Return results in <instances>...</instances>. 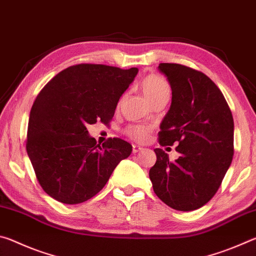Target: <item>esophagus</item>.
Returning a JSON list of instances; mask_svg holds the SVG:
<instances>
[{
    "mask_svg": "<svg viewBox=\"0 0 256 256\" xmlns=\"http://www.w3.org/2000/svg\"><path fill=\"white\" fill-rule=\"evenodd\" d=\"M142 149L144 148H141V146H133V148H132V152L136 154H138V151H141Z\"/></svg>",
    "mask_w": 256,
    "mask_h": 256,
    "instance_id": "obj_1",
    "label": "esophagus"
}]
</instances>
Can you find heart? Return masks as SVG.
<instances>
[{
	"mask_svg": "<svg viewBox=\"0 0 256 256\" xmlns=\"http://www.w3.org/2000/svg\"><path fill=\"white\" fill-rule=\"evenodd\" d=\"M142 92L150 102L162 96H170V86L168 82L157 74H149L141 82ZM126 136L136 141H144L150 133V128L146 125H131L126 128Z\"/></svg>",
	"mask_w": 256,
	"mask_h": 256,
	"instance_id": "heart-1",
	"label": "heart"
}]
</instances>
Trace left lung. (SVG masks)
Instances as JSON below:
<instances>
[{
    "label": "left lung",
    "mask_w": 256,
    "mask_h": 256,
    "mask_svg": "<svg viewBox=\"0 0 256 256\" xmlns=\"http://www.w3.org/2000/svg\"><path fill=\"white\" fill-rule=\"evenodd\" d=\"M172 88V105L160 124V146H176L170 162L154 149L149 177L160 200L178 211H193L214 198L234 156V120L222 92L204 73L176 63H160Z\"/></svg>",
    "instance_id": "obj_1"
}]
</instances>
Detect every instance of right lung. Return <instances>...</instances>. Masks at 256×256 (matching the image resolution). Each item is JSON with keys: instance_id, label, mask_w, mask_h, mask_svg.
<instances>
[{"instance_id": "1", "label": "right lung", "mask_w": 256, "mask_h": 256, "mask_svg": "<svg viewBox=\"0 0 256 256\" xmlns=\"http://www.w3.org/2000/svg\"><path fill=\"white\" fill-rule=\"evenodd\" d=\"M138 71L78 64L60 71L38 94L26 149L37 180L56 201L78 204L92 198L131 154L132 146L120 138L98 144L86 125L110 122Z\"/></svg>"}]
</instances>
